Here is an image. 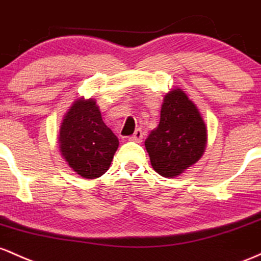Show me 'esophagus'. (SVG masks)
<instances>
[{"mask_svg":"<svg viewBox=\"0 0 261 261\" xmlns=\"http://www.w3.org/2000/svg\"><path fill=\"white\" fill-rule=\"evenodd\" d=\"M142 139H143V132H142V129H137L136 132H134L133 136L129 137V140H132V142H138V143H140V142H142Z\"/></svg>","mask_w":261,"mask_h":261,"instance_id":"34e87169","label":"esophagus"}]
</instances>
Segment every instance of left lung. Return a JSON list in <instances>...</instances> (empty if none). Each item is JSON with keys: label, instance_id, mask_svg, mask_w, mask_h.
<instances>
[{"label": "left lung", "instance_id": "obj_1", "mask_svg": "<svg viewBox=\"0 0 261 261\" xmlns=\"http://www.w3.org/2000/svg\"><path fill=\"white\" fill-rule=\"evenodd\" d=\"M207 128L200 111L181 89L164 97L160 122L145 139L151 166L164 177H176L204 153Z\"/></svg>", "mask_w": 261, "mask_h": 261}]
</instances>
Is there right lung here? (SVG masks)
Returning a JSON list of instances; mask_svg holds the SVG:
<instances>
[{
    "mask_svg": "<svg viewBox=\"0 0 261 261\" xmlns=\"http://www.w3.org/2000/svg\"><path fill=\"white\" fill-rule=\"evenodd\" d=\"M119 142L102 121L92 98H77L64 116L59 148L69 166L84 178L102 176L110 169Z\"/></svg>",
    "mask_w": 261,
    "mask_h": 261,
    "instance_id": "obj_1",
    "label": "right lung"
}]
</instances>
